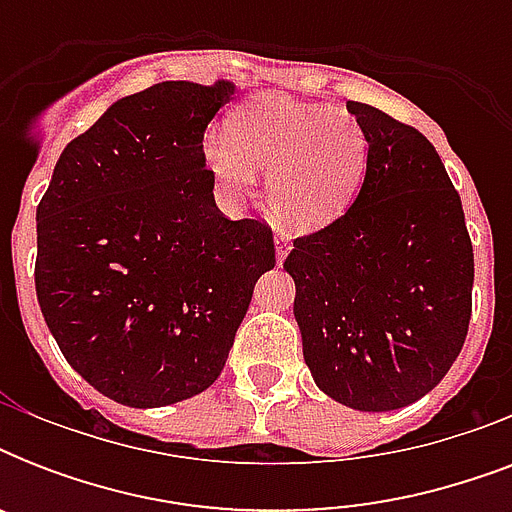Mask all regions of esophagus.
<instances>
[{
    "mask_svg": "<svg viewBox=\"0 0 512 512\" xmlns=\"http://www.w3.org/2000/svg\"><path fill=\"white\" fill-rule=\"evenodd\" d=\"M273 244H276V263H284V257H287L289 255V249H292V247H289V241L287 239H284V236H276V241H273Z\"/></svg>",
    "mask_w": 512,
    "mask_h": 512,
    "instance_id": "obj_1",
    "label": "esophagus"
}]
</instances>
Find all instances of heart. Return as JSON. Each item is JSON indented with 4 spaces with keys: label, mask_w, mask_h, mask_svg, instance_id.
<instances>
[{
    "label": "heart",
    "mask_w": 512,
    "mask_h": 512,
    "mask_svg": "<svg viewBox=\"0 0 512 512\" xmlns=\"http://www.w3.org/2000/svg\"><path fill=\"white\" fill-rule=\"evenodd\" d=\"M366 135L345 111L263 95L241 106L228 138L212 135L204 159L231 199H244L268 172L273 217L295 233L321 231L348 209L366 172Z\"/></svg>",
    "instance_id": "b5f03b06"
}]
</instances>
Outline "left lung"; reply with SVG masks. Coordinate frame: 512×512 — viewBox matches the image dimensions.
<instances>
[{
  "label": "left lung",
  "mask_w": 512,
  "mask_h": 512,
  "mask_svg": "<svg viewBox=\"0 0 512 512\" xmlns=\"http://www.w3.org/2000/svg\"><path fill=\"white\" fill-rule=\"evenodd\" d=\"M366 135L353 207L284 260L313 382L358 412L420 401L460 356L470 324L473 244L460 193L430 140L348 100Z\"/></svg>",
  "instance_id": "obj_1"
}]
</instances>
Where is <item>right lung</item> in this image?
Wrapping results in <instances>:
<instances>
[{"instance_id":"obj_1","label":"right lung","mask_w":512,"mask_h":512,"mask_svg":"<svg viewBox=\"0 0 512 512\" xmlns=\"http://www.w3.org/2000/svg\"><path fill=\"white\" fill-rule=\"evenodd\" d=\"M236 84L159 82L63 148L36 207V300L66 361L103 396L170 406L220 377L271 228L215 204L204 130Z\"/></svg>"}]
</instances>
